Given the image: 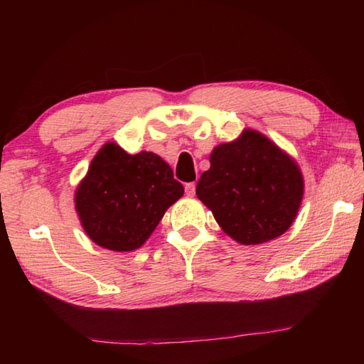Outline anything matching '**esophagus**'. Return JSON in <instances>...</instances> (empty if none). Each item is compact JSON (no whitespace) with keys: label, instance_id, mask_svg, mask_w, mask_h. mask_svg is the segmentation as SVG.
<instances>
[{"label":"esophagus","instance_id":"esophagus-1","mask_svg":"<svg viewBox=\"0 0 364 364\" xmlns=\"http://www.w3.org/2000/svg\"><path fill=\"white\" fill-rule=\"evenodd\" d=\"M184 193H186V196L193 197L196 194V183H186V186H184Z\"/></svg>","mask_w":364,"mask_h":364}]
</instances>
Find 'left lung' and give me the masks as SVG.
<instances>
[{"mask_svg":"<svg viewBox=\"0 0 364 364\" xmlns=\"http://www.w3.org/2000/svg\"><path fill=\"white\" fill-rule=\"evenodd\" d=\"M196 194L228 236L255 245L289 230L304 197V178L278 146L245 130L232 143L215 147Z\"/></svg>","mask_w":364,"mask_h":364,"instance_id":"left-lung-1","label":"left lung"}]
</instances>
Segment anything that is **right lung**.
Here are the masks:
<instances>
[{
	"label": "right lung",
	"instance_id": "right-lung-1",
	"mask_svg": "<svg viewBox=\"0 0 364 364\" xmlns=\"http://www.w3.org/2000/svg\"><path fill=\"white\" fill-rule=\"evenodd\" d=\"M183 193V184L157 154L132 156L107 143L80 183L75 207L86 234L97 245L128 252L146 242Z\"/></svg>",
	"mask_w": 364,
	"mask_h": 364
}]
</instances>
